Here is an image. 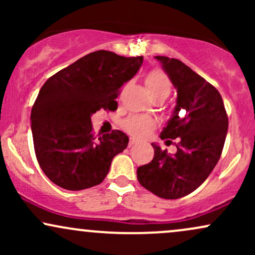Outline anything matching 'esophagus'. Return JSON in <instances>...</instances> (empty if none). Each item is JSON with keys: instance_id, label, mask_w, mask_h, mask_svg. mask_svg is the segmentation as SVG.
Masks as SVG:
<instances>
[{"instance_id": "34e87169", "label": "esophagus", "mask_w": 255, "mask_h": 255, "mask_svg": "<svg viewBox=\"0 0 255 255\" xmlns=\"http://www.w3.org/2000/svg\"><path fill=\"white\" fill-rule=\"evenodd\" d=\"M136 144V139H134V137H129V142H128V146L131 147L133 145Z\"/></svg>"}]
</instances>
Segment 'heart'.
<instances>
[{
    "label": "heart",
    "mask_w": 255,
    "mask_h": 255,
    "mask_svg": "<svg viewBox=\"0 0 255 255\" xmlns=\"http://www.w3.org/2000/svg\"><path fill=\"white\" fill-rule=\"evenodd\" d=\"M146 87L148 93L153 99L156 98H166L170 95L171 83L168 75L162 71H151L145 79ZM124 127L127 131L135 136H144L148 134L156 127L153 120L145 118V116H130L124 121Z\"/></svg>",
    "instance_id": "obj_1"
}]
</instances>
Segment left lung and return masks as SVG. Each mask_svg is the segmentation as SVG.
<instances>
[{
	"label": "left lung",
	"instance_id": "left-lung-1",
	"mask_svg": "<svg viewBox=\"0 0 255 255\" xmlns=\"http://www.w3.org/2000/svg\"><path fill=\"white\" fill-rule=\"evenodd\" d=\"M156 58L177 90L176 107L160 133L162 139H177V151L170 154L152 144L153 159L139 166L136 176L157 197L178 199L201 186L218 163L228 131V115L215 86L180 60Z\"/></svg>",
	"mask_w": 255,
	"mask_h": 255
}]
</instances>
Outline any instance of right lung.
<instances>
[{
    "label": "right lung",
    "instance_id": "add662e5",
    "mask_svg": "<svg viewBox=\"0 0 255 255\" xmlns=\"http://www.w3.org/2000/svg\"><path fill=\"white\" fill-rule=\"evenodd\" d=\"M142 56L98 50L45 81L31 111L38 163L58 187L81 191L103 182L113 158L127 147L121 130L95 136L91 116L118 109L120 89L136 74Z\"/></svg>",
    "mask_w": 255,
    "mask_h": 255
}]
</instances>
